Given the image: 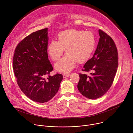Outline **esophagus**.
<instances>
[{
  "label": "esophagus",
  "instance_id": "esophagus-1",
  "mask_svg": "<svg viewBox=\"0 0 133 133\" xmlns=\"http://www.w3.org/2000/svg\"><path fill=\"white\" fill-rule=\"evenodd\" d=\"M70 74H63V78H66V77H69V76H70Z\"/></svg>",
  "mask_w": 133,
  "mask_h": 133
}]
</instances>
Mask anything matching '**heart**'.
Returning <instances> with one entry per match:
<instances>
[{
    "instance_id": "obj_1",
    "label": "heart",
    "mask_w": 133,
    "mask_h": 133,
    "mask_svg": "<svg viewBox=\"0 0 133 133\" xmlns=\"http://www.w3.org/2000/svg\"><path fill=\"white\" fill-rule=\"evenodd\" d=\"M95 46L96 38L91 31L69 29L59 33L58 41L50 42L47 52L56 61L62 55L64 49L66 54L55 64V68L58 71L68 72L75 67L76 62L82 64L89 59Z\"/></svg>"
}]
</instances>
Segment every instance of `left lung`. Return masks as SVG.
<instances>
[{
  "label": "left lung",
  "instance_id": "1",
  "mask_svg": "<svg viewBox=\"0 0 133 133\" xmlns=\"http://www.w3.org/2000/svg\"><path fill=\"white\" fill-rule=\"evenodd\" d=\"M100 38L93 57L83 67V71H92L90 76L79 74L77 85L82 95L90 99H98L112 85L118 67V53L113 39L99 30Z\"/></svg>",
  "mask_w": 133,
  "mask_h": 133
}]
</instances>
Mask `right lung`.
I'll return each instance as SVG.
<instances>
[{"mask_svg": "<svg viewBox=\"0 0 133 133\" xmlns=\"http://www.w3.org/2000/svg\"><path fill=\"white\" fill-rule=\"evenodd\" d=\"M48 31L45 28L25 37L16 47L13 59V69L20 89L30 99L38 103L52 99L63 78L59 74L49 75L53 68L47 52Z\"/></svg>", "mask_w": 133, "mask_h": 133, "instance_id": "right-lung-1", "label": "right lung"}]
</instances>
